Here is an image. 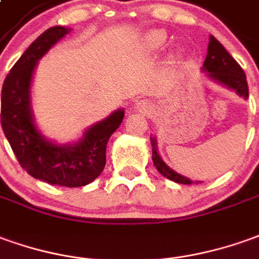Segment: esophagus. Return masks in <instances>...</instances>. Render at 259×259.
Masks as SVG:
<instances>
[{
  "label": "esophagus",
  "mask_w": 259,
  "mask_h": 259,
  "mask_svg": "<svg viewBox=\"0 0 259 259\" xmlns=\"http://www.w3.org/2000/svg\"><path fill=\"white\" fill-rule=\"evenodd\" d=\"M152 107H153L152 103H151V101H148V100H138V101L134 104V108H135L137 111L145 112V114L151 112Z\"/></svg>",
  "instance_id": "1"
}]
</instances>
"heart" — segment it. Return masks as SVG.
Listing matches in <instances>:
<instances>
[{"label":"heart","mask_w":259,"mask_h":259,"mask_svg":"<svg viewBox=\"0 0 259 259\" xmlns=\"http://www.w3.org/2000/svg\"><path fill=\"white\" fill-rule=\"evenodd\" d=\"M144 40L147 46H149L151 49H159L163 46L165 40H166V33L160 29H153V31H149L144 36Z\"/></svg>","instance_id":"1"}]
</instances>
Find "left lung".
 I'll return each mask as SVG.
<instances>
[{"instance_id":"8db88e82","label":"left lung","mask_w":259,"mask_h":259,"mask_svg":"<svg viewBox=\"0 0 259 259\" xmlns=\"http://www.w3.org/2000/svg\"><path fill=\"white\" fill-rule=\"evenodd\" d=\"M201 72L204 73L206 77L210 78L211 81L233 90L240 97H244L245 100L248 99V84H247L245 73L241 69V66L235 62L233 56L224 49V46L213 35H210L207 55L204 59V63L201 66ZM151 144H152L153 165L162 176H165L176 183H182V185L193 183L189 178L175 172L172 167L167 166L165 160L160 158L159 152H158L156 138L152 135H151ZM196 183H200V182H196Z\"/></svg>"}]
</instances>
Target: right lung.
Here are the masks:
<instances>
[{
    "mask_svg": "<svg viewBox=\"0 0 259 259\" xmlns=\"http://www.w3.org/2000/svg\"><path fill=\"white\" fill-rule=\"evenodd\" d=\"M72 28L52 26L37 36L5 77L1 92V125L18 162L35 179L80 187L97 179L106 166L107 142L124 118V108L89 126L74 142L46 138L35 122L32 80L37 62Z\"/></svg>",
    "mask_w": 259,
    "mask_h": 259,
    "instance_id": "obj_1",
    "label": "right lung"
}]
</instances>
